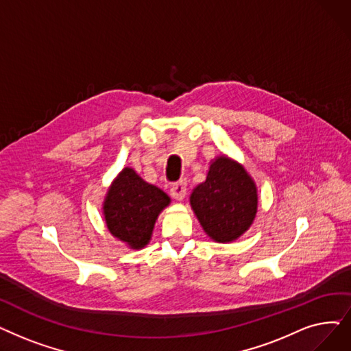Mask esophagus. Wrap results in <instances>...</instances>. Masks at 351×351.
<instances>
[{
  "label": "esophagus",
  "mask_w": 351,
  "mask_h": 351,
  "mask_svg": "<svg viewBox=\"0 0 351 351\" xmlns=\"http://www.w3.org/2000/svg\"><path fill=\"white\" fill-rule=\"evenodd\" d=\"M185 193H186V185L185 182H175V184H172L171 186V195L173 199L176 201H182L185 197Z\"/></svg>",
  "instance_id": "1"
}]
</instances>
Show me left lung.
Wrapping results in <instances>:
<instances>
[{"label":"left lung","instance_id":"1","mask_svg":"<svg viewBox=\"0 0 351 351\" xmlns=\"http://www.w3.org/2000/svg\"><path fill=\"white\" fill-rule=\"evenodd\" d=\"M191 206L210 239L232 242L255 219V182L242 165L225 155L218 156L210 162L205 182L191 193Z\"/></svg>","mask_w":351,"mask_h":351}]
</instances>
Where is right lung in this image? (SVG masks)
Segmentation results:
<instances>
[{
    "instance_id": "obj_1",
    "label": "right lung",
    "mask_w": 351,
    "mask_h": 351,
    "mask_svg": "<svg viewBox=\"0 0 351 351\" xmlns=\"http://www.w3.org/2000/svg\"><path fill=\"white\" fill-rule=\"evenodd\" d=\"M169 204L171 197L162 189L125 167L104 197L103 215L114 238L141 250L149 243L159 213Z\"/></svg>"
}]
</instances>
